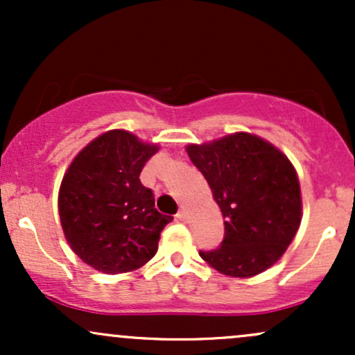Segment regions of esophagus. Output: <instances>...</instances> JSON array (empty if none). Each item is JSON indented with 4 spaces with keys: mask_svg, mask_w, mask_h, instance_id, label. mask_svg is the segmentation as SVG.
<instances>
[{
    "mask_svg": "<svg viewBox=\"0 0 355 355\" xmlns=\"http://www.w3.org/2000/svg\"><path fill=\"white\" fill-rule=\"evenodd\" d=\"M175 218L180 220V222H187V218H189V215H187L185 210H180L177 215H175Z\"/></svg>",
    "mask_w": 355,
    "mask_h": 355,
    "instance_id": "34e87169",
    "label": "esophagus"
}]
</instances>
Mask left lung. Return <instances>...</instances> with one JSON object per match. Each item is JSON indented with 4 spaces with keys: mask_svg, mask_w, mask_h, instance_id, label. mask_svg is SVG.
Returning a JSON list of instances; mask_svg holds the SVG:
<instances>
[{
    "mask_svg": "<svg viewBox=\"0 0 355 355\" xmlns=\"http://www.w3.org/2000/svg\"><path fill=\"white\" fill-rule=\"evenodd\" d=\"M225 218L220 247L198 254L215 270L252 277L272 267L295 237L302 200L295 168L282 152L250 133L187 146Z\"/></svg>",
    "mask_w": 355,
    "mask_h": 355,
    "instance_id": "1",
    "label": "left lung"
}]
</instances>
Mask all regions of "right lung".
I'll list each match as a JSON object with an SVG mask.
<instances>
[{
    "instance_id": "1",
    "label": "right lung",
    "mask_w": 355,
    "mask_h": 355,
    "mask_svg": "<svg viewBox=\"0 0 355 355\" xmlns=\"http://www.w3.org/2000/svg\"><path fill=\"white\" fill-rule=\"evenodd\" d=\"M157 152V145L112 130L85 146L64 173L58 195L64 237L85 263L103 274L145 266L172 222L155 209L153 191L140 182Z\"/></svg>"
}]
</instances>
